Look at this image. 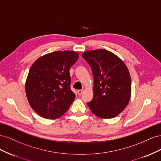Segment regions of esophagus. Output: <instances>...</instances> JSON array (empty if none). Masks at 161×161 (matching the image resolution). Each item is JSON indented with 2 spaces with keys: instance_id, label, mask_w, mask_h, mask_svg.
<instances>
[{
  "instance_id": "obj_1",
  "label": "esophagus",
  "mask_w": 161,
  "mask_h": 161,
  "mask_svg": "<svg viewBox=\"0 0 161 161\" xmlns=\"http://www.w3.org/2000/svg\"><path fill=\"white\" fill-rule=\"evenodd\" d=\"M84 89H80V90H78L77 91V93L79 95H81L82 94V92H83Z\"/></svg>"
}]
</instances>
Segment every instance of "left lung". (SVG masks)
I'll use <instances>...</instances> for the list:
<instances>
[{"instance_id":"left-lung-1","label":"left lung","mask_w":161,"mask_h":161,"mask_svg":"<svg viewBox=\"0 0 161 161\" xmlns=\"http://www.w3.org/2000/svg\"><path fill=\"white\" fill-rule=\"evenodd\" d=\"M82 58L91 67L93 97L86 104L101 118H115L129 103L131 78L127 66L119 58L103 49L84 52Z\"/></svg>"}]
</instances>
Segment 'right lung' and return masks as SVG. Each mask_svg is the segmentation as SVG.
<instances>
[{"mask_svg": "<svg viewBox=\"0 0 161 161\" xmlns=\"http://www.w3.org/2000/svg\"><path fill=\"white\" fill-rule=\"evenodd\" d=\"M79 57L76 52L57 51L33 63L27 78L25 91L29 103L38 115L56 119L69 109L76 97L70 89L69 70Z\"/></svg>", "mask_w": 161, "mask_h": 161, "instance_id": "right-lung-1", "label": "right lung"}]
</instances>
